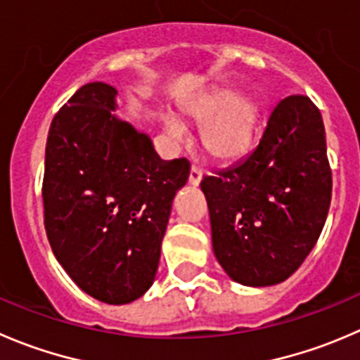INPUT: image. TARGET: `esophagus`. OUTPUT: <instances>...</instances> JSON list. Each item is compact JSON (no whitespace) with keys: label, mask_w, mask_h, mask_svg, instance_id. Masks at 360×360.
<instances>
[{"label":"esophagus","mask_w":360,"mask_h":360,"mask_svg":"<svg viewBox=\"0 0 360 360\" xmlns=\"http://www.w3.org/2000/svg\"><path fill=\"white\" fill-rule=\"evenodd\" d=\"M200 181H202V170L198 169V167H191L188 183H190L191 186H198V184H200Z\"/></svg>","instance_id":"esophagus-1"}]
</instances>
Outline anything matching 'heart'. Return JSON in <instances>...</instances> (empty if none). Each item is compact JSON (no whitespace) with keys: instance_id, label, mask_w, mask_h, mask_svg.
Segmentation results:
<instances>
[{"instance_id":"heart-1","label":"heart","mask_w":360,"mask_h":360,"mask_svg":"<svg viewBox=\"0 0 360 360\" xmlns=\"http://www.w3.org/2000/svg\"><path fill=\"white\" fill-rule=\"evenodd\" d=\"M184 112L193 123L204 127L202 144L219 162H232L244 156L257 137L260 107L232 87L193 100L184 107ZM163 128L174 142L186 141V127L174 114L163 116Z\"/></svg>"}]
</instances>
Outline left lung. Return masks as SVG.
Returning a JSON list of instances; mask_svg holds the SVG:
<instances>
[{
	"mask_svg": "<svg viewBox=\"0 0 360 360\" xmlns=\"http://www.w3.org/2000/svg\"><path fill=\"white\" fill-rule=\"evenodd\" d=\"M212 251L230 280L271 287L290 278L315 248L330 205L326 128L302 95L281 100L262 141L236 165L200 183Z\"/></svg>",
	"mask_w": 360,
	"mask_h": 360,
	"instance_id": "obj_1",
	"label": "left lung"
}]
</instances>
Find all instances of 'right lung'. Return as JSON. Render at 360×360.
Returning a JSON list of instances; mask_svg holds the SVG:
<instances>
[{
    "instance_id": "add662e5",
    "label": "right lung",
    "mask_w": 360,
    "mask_h": 360,
    "mask_svg": "<svg viewBox=\"0 0 360 360\" xmlns=\"http://www.w3.org/2000/svg\"><path fill=\"white\" fill-rule=\"evenodd\" d=\"M117 89L82 86L51 123L44 209L52 253L87 295L128 304L151 288L172 202L190 163L162 160L117 117Z\"/></svg>"
}]
</instances>
